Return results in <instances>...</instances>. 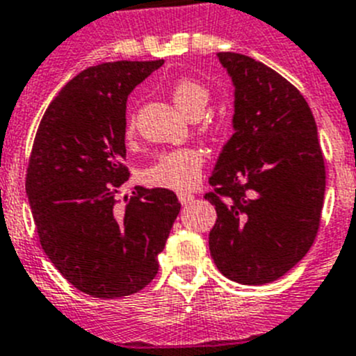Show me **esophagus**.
<instances>
[{
  "instance_id": "1",
  "label": "esophagus",
  "mask_w": 356,
  "mask_h": 356,
  "mask_svg": "<svg viewBox=\"0 0 356 356\" xmlns=\"http://www.w3.org/2000/svg\"><path fill=\"white\" fill-rule=\"evenodd\" d=\"M178 200H180V203L184 204V207H187L188 203L194 201V194H191V192H180V194H178Z\"/></svg>"
}]
</instances>
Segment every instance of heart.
<instances>
[{"mask_svg":"<svg viewBox=\"0 0 356 356\" xmlns=\"http://www.w3.org/2000/svg\"><path fill=\"white\" fill-rule=\"evenodd\" d=\"M172 102L187 116L200 118L210 102V91L200 81L178 79L171 88ZM134 132V120L127 123V136ZM204 168V155L197 148H178L162 153L152 165L143 171V180L152 187L169 191H188L200 181Z\"/></svg>","mask_w":356,"mask_h":356,"instance_id":"obj_1","label":"heart"}]
</instances>
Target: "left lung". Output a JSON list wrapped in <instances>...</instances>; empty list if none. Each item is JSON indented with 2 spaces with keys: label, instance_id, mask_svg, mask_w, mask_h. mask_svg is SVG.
I'll list each match as a JSON object with an SVG mask.
<instances>
[{
  "label": "left lung",
  "instance_id": "8db88e82",
  "mask_svg": "<svg viewBox=\"0 0 356 356\" xmlns=\"http://www.w3.org/2000/svg\"><path fill=\"white\" fill-rule=\"evenodd\" d=\"M234 86L233 130L204 200L217 210L208 243L218 272L240 284L277 280L307 254L325 197L318 127L289 81L236 52H218Z\"/></svg>",
  "mask_w": 356,
  "mask_h": 356
}]
</instances>
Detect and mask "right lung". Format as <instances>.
Masks as SVG:
<instances>
[{
  "instance_id": "obj_1",
  "label": "right lung",
  "mask_w": 356,
  "mask_h": 356,
  "mask_svg": "<svg viewBox=\"0 0 356 356\" xmlns=\"http://www.w3.org/2000/svg\"><path fill=\"white\" fill-rule=\"evenodd\" d=\"M156 61L90 67L49 104L35 136L26 194L40 245L74 288L95 298L141 291L159 272L181 204L168 188L136 187L125 168L127 99Z\"/></svg>"
}]
</instances>
